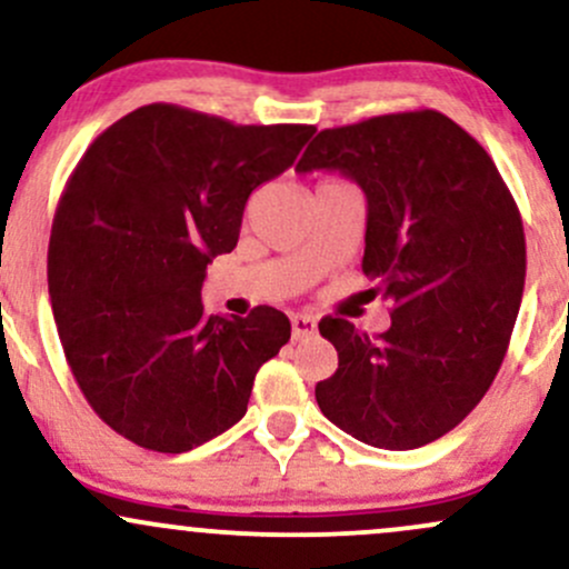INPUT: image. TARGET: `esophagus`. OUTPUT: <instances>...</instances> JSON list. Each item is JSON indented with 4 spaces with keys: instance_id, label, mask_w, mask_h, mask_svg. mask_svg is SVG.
<instances>
[{
    "instance_id": "esophagus-1",
    "label": "esophagus",
    "mask_w": 569,
    "mask_h": 569,
    "mask_svg": "<svg viewBox=\"0 0 569 569\" xmlns=\"http://www.w3.org/2000/svg\"><path fill=\"white\" fill-rule=\"evenodd\" d=\"M318 329L316 318L308 316V313H297L291 316V335H295V340H302V337H313Z\"/></svg>"
}]
</instances>
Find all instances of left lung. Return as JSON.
I'll list each match as a JSON object with an SVG mask.
<instances>
[{"label": "left lung", "instance_id": "obj_1", "mask_svg": "<svg viewBox=\"0 0 569 569\" xmlns=\"http://www.w3.org/2000/svg\"><path fill=\"white\" fill-rule=\"evenodd\" d=\"M313 170L361 186V270L395 305L378 337L321 318L337 372L316 402L367 446L421 448L461 423L502 365L527 278L521 213L483 146L437 110L323 129L297 161Z\"/></svg>", "mask_w": 569, "mask_h": 569}]
</instances>
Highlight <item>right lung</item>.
<instances>
[{"label": "right lung", "mask_w": 569, "mask_h": 569, "mask_svg": "<svg viewBox=\"0 0 569 569\" xmlns=\"http://www.w3.org/2000/svg\"><path fill=\"white\" fill-rule=\"evenodd\" d=\"M313 132L156 102L104 129L67 180L48 246L56 329L93 413L140 448L183 453L227 432L289 342L267 305L204 313L202 280L237 246L251 191Z\"/></svg>", "instance_id": "right-lung-1"}]
</instances>
